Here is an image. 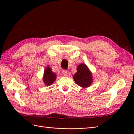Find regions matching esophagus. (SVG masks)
I'll list each match as a JSON object with an SVG mask.
<instances>
[{
	"label": "esophagus",
	"instance_id": "esophagus-1",
	"mask_svg": "<svg viewBox=\"0 0 134 134\" xmlns=\"http://www.w3.org/2000/svg\"><path fill=\"white\" fill-rule=\"evenodd\" d=\"M63 74L64 76H67L68 75V71L66 70H63Z\"/></svg>",
	"mask_w": 134,
	"mask_h": 134
}]
</instances>
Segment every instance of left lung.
<instances>
[{
    "label": "left lung",
    "instance_id": "1",
    "mask_svg": "<svg viewBox=\"0 0 134 134\" xmlns=\"http://www.w3.org/2000/svg\"><path fill=\"white\" fill-rule=\"evenodd\" d=\"M77 72L73 75L76 84L83 88L90 87L92 83L93 78L91 71L84 64H81L77 67Z\"/></svg>",
    "mask_w": 134,
    "mask_h": 134
}]
</instances>
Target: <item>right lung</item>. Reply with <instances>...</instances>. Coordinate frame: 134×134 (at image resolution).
<instances>
[{
	"label": "right lung",
	"mask_w": 134,
	"mask_h": 134,
	"mask_svg": "<svg viewBox=\"0 0 134 134\" xmlns=\"http://www.w3.org/2000/svg\"><path fill=\"white\" fill-rule=\"evenodd\" d=\"M56 78V75L52 71L50 66H47L44 71L43 81L46 86H50L53 83Z\"/></svg>",
	"instance_id": "1"
}]
</instances>
